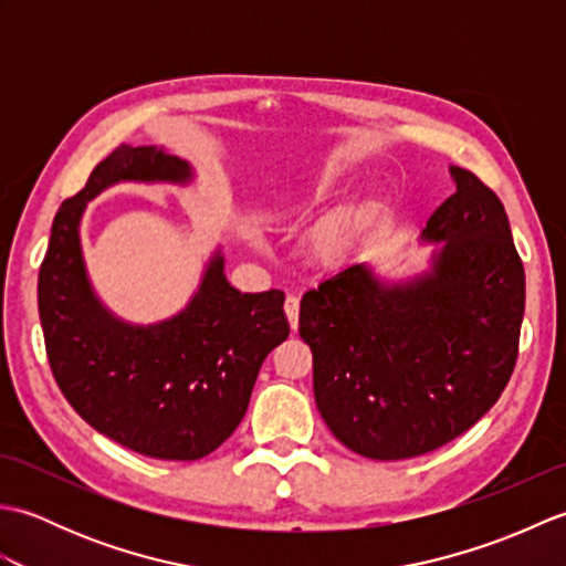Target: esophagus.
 I'll return each instance as SVG.
<instances>
[{"label":"esophagus","mask_w":566,"mask_h":566,"mask_svg":"<svg viewBox=\"0 0 566 566\" xmlns=\"http://www.w3.org/2000/svg\"><path fill=\"white\" fill-rule=\"evenodd\" d=\"M284 314L290 318V326L296 331L298 328V296L290 294L284 298Z\"/></svg>","instance_id":"1"}]
</instances>
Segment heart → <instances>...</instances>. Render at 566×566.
I'll return each instance as SVG.
<instances>
[{"label":"heart","instance_id":"b5f03b06","mask_svg":"<svg viewBox=\"0 0 566 566\" xmlns=\"http://www.w3.org/2000/svg\"><path fill=\"white\" fill-rule=\"evenodd\" d=\"M335 187H338V185H335L333 179H323V182L314 191V201L318 203V201H326L328 197H333ZM353 231H355L353 216H338V219H333L326 226H321L318 233H316L318 252H323V255H338V252L347 243H350Z\"/></svg>","mask_w":566,"mask_h":566}]
</instances>
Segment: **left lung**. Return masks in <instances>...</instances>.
<instances>
[{
  "instance_id": "1",
  "label": "left lung",
  "mask_w": 566,
  "mask_h": 566,
  "mask_svg": "<svg viewBox=\"0 0 566 566\" xmlns=\"http://www.w3.org/2000/svg\"><path fill=\"white\" fill-rule=\"evenodd\" d=\"M450 175L457 191L420 233L442 243L428 272L389 284L355 262L302 298L318 411L369 460H408L462 436L518 357L525 272L506 209L474 172Z\"/></svg>"
}]
</instances>
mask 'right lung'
Listing matches in <instances>:
<instances>
[{
	"label": "right lung",
	"instance_id": "add662e5",
	"mask_svg": "<svg viewBox=\"0 0 566 566\" xmlns=\"http://www.w3.org/2000/svg\"><path fill=\"white\" fill-rule=\"evenodd\" d=\"M191 177V165L165 148L118 146L57 209L39 272L48 363L70 406L124 448L177 462L207 457L243 420L264 357L290 335L284 294H240L216 250L179 314L150 326L126 323L92 290L80 221L87 201L112 185H187Z\"/></svg>",
	"mask_w": 566,
	"mask_h": 566
}]
</instances>
